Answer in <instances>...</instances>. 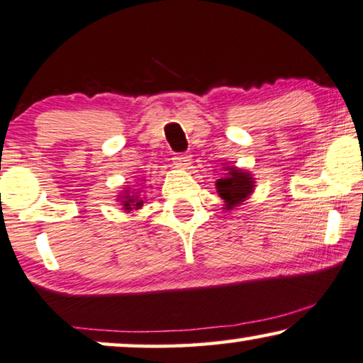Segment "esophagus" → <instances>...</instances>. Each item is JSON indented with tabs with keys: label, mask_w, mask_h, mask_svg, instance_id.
<instances>
[{
	"label": "esophagus",
	"mask_w": 363,
	"mask_h": 363,
	"mask_svg": "<svg viewBox=\"0 0 363 363\" xmlns=\"http://www.w3.org/2000/svg\"><path fill=\"white\" fill-rule=\"evenodd\" d=\"M172 161L179 167H187L191 164V156L187 152H177V154H174Z\"/></svg>",
	"instance_id": "34e87169"
}]
</instances>
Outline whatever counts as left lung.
<instances>
[{
  "mask_svg": "<svg viewBox=\"0 0 363 363\" xmlns=\"http://www.w3.org/2000/svg\"><path fill=\"white\" fill-rule=\"evenodd\" d=\"M216 186L217 191H219V196L227 202V209H232V207L242 202L252 192L254 181L247 172L229 167L227 177L219 179Z\"/></svg>",
  "mask_w": 363,
  "mask_h": 363,
  "instance_id": "1",
  "label": "left lung"
}]
</instances>
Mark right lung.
Here are the masks:
<instances>
[{"instance_id":"right-lung-1","label":"right lung","mask_w":363,"mask_h":363,"mask_svg":"<svg viewBox=\"0 0 363 363\" xmlns=\"http://www.w3.org/2000/svg\"><path fill=\"white\" fill-rule=\"evenodd\" d=\"M123 206L125 207L128 211L133 209V206L136 207V209H139V207L143 206V201L138 199V196H124V201H123Z\"/></svg>"}]
</instances>
